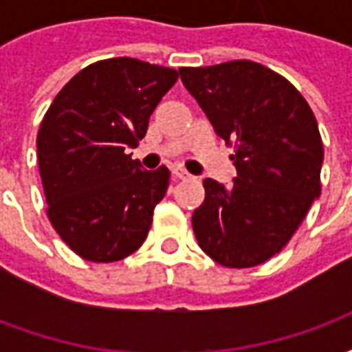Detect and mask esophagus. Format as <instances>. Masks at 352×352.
I'll use <instances>...</instances> for the list:
<instances>
[{"instance_id": "obj_1", "label": "esophagus", "mask_w": 352, "mask_h": 352, "mask_svg": "<svg viewBox=\"0 0 352 352\" xmlns=\"http://www.w3.org/2000/svg\"><path fill=\"white\" fill-rule=\"evenodd\" d=\"M171 173H173V177H175V179H190V173H186V171L181 168H175L173 171H171Z\"/></svg>"}]
</instances>
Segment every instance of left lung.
Wrapping results in <instances>:
<instances>
[{
    "label": "left lung",
    "mask_w": 352,
    "mask_h": 352,
    "mask_svg": "<svg viewBox=\"0 0 352 352\" xmlns=\"http://www.w3.org/2000/svg\"><path fill=\"white\" fill-rule=\"evenodd\" d=\"M179 75L217 135L234 146L237 169L228 186L204 181L206 199L192 214L198 245L226 267L264 264L320 196L317 118L283 75L251 60L181 67Z\"/></svg>",
    "instance_id": "obj_1"
}]
</instances>
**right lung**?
<instances>
[{
  "instance_id": "1",
  "label": "right lung",
  "mask_w": 352,
  "mask_h": 352,
  "mask_svg": "<svg viewBox=\"0 0 352 352\" xmlns=\"http://www.w3.org/2000/svg\"><path fill=\"white\" fill-rule=\"evenodd\" d=\"M177 77L171 67L135 58L100 60L80 69L43 116L37 160L47 214L80 258L116 262L146 239L169 169H141L126 148L145 138Z\"/></svg>"
}]
</instances>
